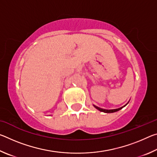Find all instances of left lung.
Returning <instances> with one entry per match:
<instances>
[{"instance_id":"obj_1","label":"left lung","mask_w":157,"mask_h":157,"mask_svg":"<svg viewBox=\"0 0 157 157\" xmlns=\"http://www.w3.org/2000/svg\"><path fill=\"white\" fill-rule=\"evenodd\" d=\"M129 102H127L126 105H124V106H123V107H120V108H118V109H102V108L98 107H97V106H95V105H94V107L95 109H97L98 110H99L100 111H101V112H104V113H113V112H116V111H119V110L122 109H123L124 107H125V106H126L127 104H128Z\"/></svg>"}]
</instances>
